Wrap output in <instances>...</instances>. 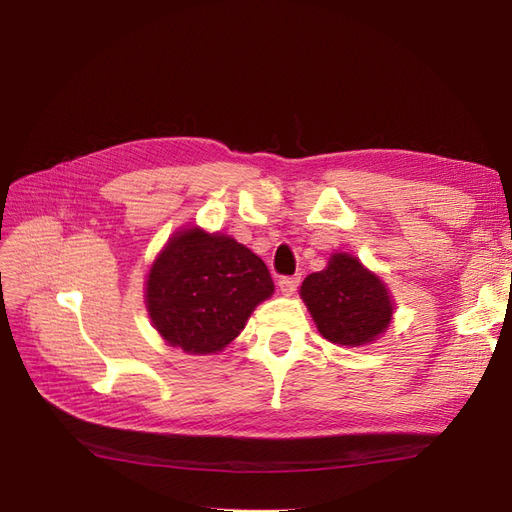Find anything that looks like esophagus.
I'll return each mask as SVG.
<instances>
[{
  "instance_id": "esophagus-1",
  "label": "esophagus",
  "mask_w": 512,
  "mask_h": 512,
  "mask_svg": "<svg viewBox=\"0 0 512 512\" xmlns=\"http://www.w3.org/2000/svg\"><path fill=\"white\" fill-rule=\"evenodd\" d=\"M299 282H301V277H297V275H284V277H280V282H277V286H280L282 294H286V297H290V294H292L294 290H297Z\"/></svg>"
}]
</instances>
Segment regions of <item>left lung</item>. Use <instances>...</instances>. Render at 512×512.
Masks as SVG:
<instances>
[{
  "label": "left lung",
  "mask_w": 512,
  "mask_h": 512,
  "mask_svg": "<svg viewBox=\"0 0 512 512\" xmlns=\"http://www.w3.org/2000/svg\"><path fill=\"white\" fill-rule=\"evenodd\" d=\"M301 299L320 335L339 346L371 344L393 316V299L380 277L344 252L333 254L327 269L305 277Z\"/></svg>",
  "instance_id": "1"
}]
</instances>
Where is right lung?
Segmentation results:
<instances>
[{
    "mask_svg": "<svg viewBox=\"0 0 512 512\" xmlns=\"http://www.w3.org/2000/svg\"><path fill=\"white\" fill-rule=\"evenodd\" d=\"M275 286L252 250L222 232L179 230L153 260L145 303L153 327L188 354L226 348Z\"/></svg>",
    "mask_w": 512,
    "mask_h": 512,
    "instance_id": "right-lung-1",
    "label": "right lung"
}]
</instances>
